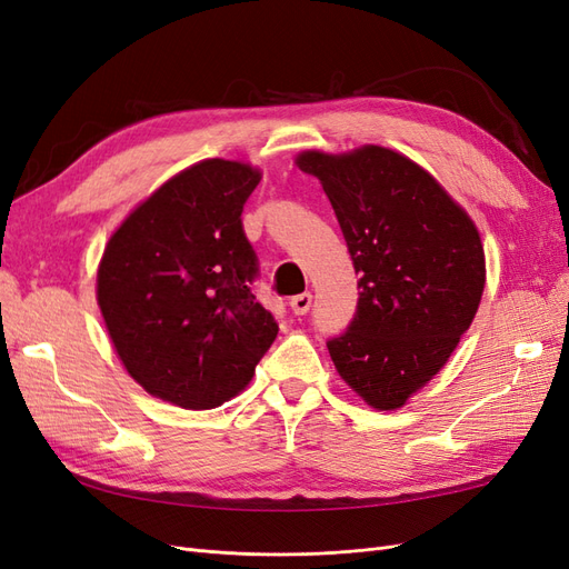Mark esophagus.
Masks as SVG:
<instances>
[{
	"instance_id": "34e87169",
	"label": "esophagus",
	"mask_w": 569,
	"mask_h": 569,
	"mask_svg": "<svg viewBox=\"0 0 569 569\" xmlns=\"http://www.w3.org/2000/svg\"><path fill=\"white\" fill-rule=\"evenodd\" d=\"M311 301H313V297L308 295V291H303V295L291 299L289 306H291V311H295V316H306L308 311H311Z\"/></svg>"
}]
</instances>
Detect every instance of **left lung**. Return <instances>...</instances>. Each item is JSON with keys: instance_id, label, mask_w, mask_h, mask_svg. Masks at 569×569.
<instances>
[{"instance_id": "1", "label": "left lung", "mask_w": 569, "mask_h": 569, "mask_svg": "<svg viewBox=\"0 0 569 569\" xmlns=\"http://www.w3.org/2000/svg\"><path fill=\"white\" fill-rule=\"evenodd\" d=\"M295 163L320 180L360 274L356 318L327 351L370 408L399 410L477 316L487 284L479 230L432 173L393 149H308Z\"/></svg>"}]
</instances>
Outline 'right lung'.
I'll return each mask as SVG.
<instances>
[{
    "instance_id": "add662e5",
    "label": "right lung",
    "mask_w": 569,
    "mask_h": 569,
    "mask_svg": "<svg viewBox=\"0 0 569 569\" xmlns=\"http://www.w3.org/2000/svg\"><path fill=\"white\" fill-rule=\"evenodd\" d=\"M244 161L206 159L134 206L97 268V303L126 372L147 393L209 410L242 393L278 337L256 301L242 209L261 182Z\"/></svg>"
}]
</instances>
